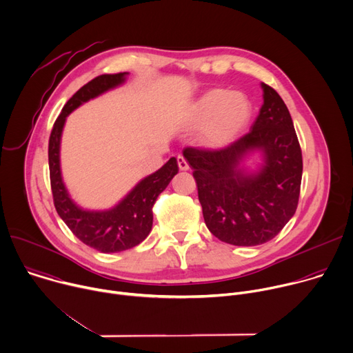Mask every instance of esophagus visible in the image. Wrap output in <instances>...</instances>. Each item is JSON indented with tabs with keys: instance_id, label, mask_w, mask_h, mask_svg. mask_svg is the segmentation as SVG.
<instances>
[{
	"instance_id": "1",
	"label": "esophagus",
	"mask_w": 353,
	"mask_h": 353,
	"mask_svg": "<svg viewBox=\"0 0 353 353\" xmlns=\"http://www.w3.org/2000/svg\"><path fill=\"white\" fill-rule=\"evenodd\" d=\"M177 165H179V169H180V170H188V169H190L187 161H185L184 157H181V155L177 157Z\"/></svg>"
}]
</instances>
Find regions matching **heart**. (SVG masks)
Instances as JSON below:
<instances>
[{
    "label": "heart",
    "mask_w": 353,
    "mask_h": 353,
    "mask_svg": "<svg viewBox=\"0 0 353 353\" xmlns=\"http://www.w3.org/2000/svg\"><path fill=\"white\" fill-rule=\"evenodd\" d=\"M254 103L243 92L212 88L199 95L191 105L188 122L199 128V141L212 150L225 148L250 126Z\"/></svg>",
    "instance_id": "b5f03b06"
}]
</instances>
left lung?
Returning a JSON list of instances; mask_svg holds the SVG:
<instances>
[{
  "mask_svg": "<svg viewBox=\"0 0 353 353\" xmlns=\"http://www.w3.org/2000/svg\"><path fill=\"white\" fill-rule=\"evenodd\" d=\"M263 105L251 132L219 151L185 148L206 227L220 241L261 245L294 216L302 180V152L287 105L261 83ZM259 153L263 163L246 162Z\"/></svg>",
  "mask_w": 353,
  "mask_h": 353,
  "instance_id": "left-lung-1",
  "label": "left lung"
}]
</instances>
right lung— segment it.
<instances>
[{
    "mask_svg": "<svg viewBox=\"0 0 353 353\" xmlns=\"http://www.w3.org/2000/svg\"><path fill=\"white\" fill-rule=\"evenodd\" d=\"M128 74V72L102 74L83 85L63 106L54 123L48 144L50 177L55 209L81 243L102 254L130 250L148 237L154 220L152 206L158 195L179 172L176 158H170L159 170L139 181L113 208L103 210L83 209L72 199L66 190L61 172V139L66 117L84 102L122 85Z\"/></svg>",
    "mask_w": 353,
    "mask_h": 353,
    "instance_id": "add662e5",
    "label": "right lung"
}]
</instances>
